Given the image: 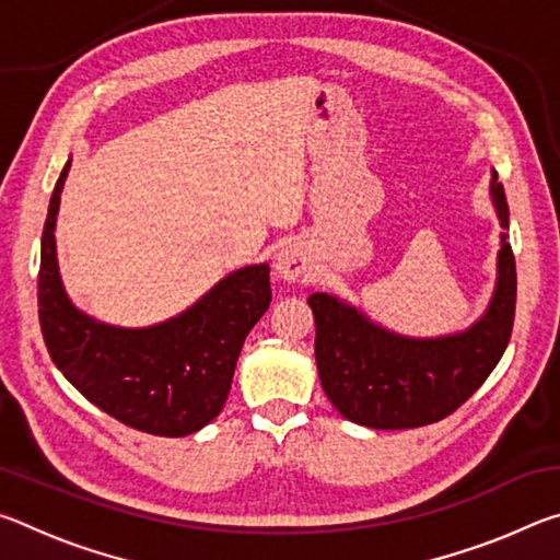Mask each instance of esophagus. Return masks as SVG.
<instances>
[{
	"label": "esophagus",
	"mask_w": 560,
	"mask_h": 560,
	"mask_svg": "<svg viewBox=\"0 0 560 560\" xmlns=\"http://www.w3.org/2000/svg\"><path fill=\"white\" fill-rule=\"evenodd\" d=\"M273 271L281 281H299L308 279L311 273V254L303 244H289L273 259Z\"/></svg>",
	"instance_id": "esophagus-1"
}]
</instances>
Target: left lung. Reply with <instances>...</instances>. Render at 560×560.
I'll return each instance as SVG.
<instances>
[{
	"label": "left lung",
	"instance_id": "left-lung-1",
	"mask_svg": "<svg viewBox=\"0 0 560 560\" xmlns=\"http://www.w3.org/2000/svg\"><path fill=\"white\" fill-rule=\"evenodd\" d=\"M491 205L501 224L497 283L485 314L459 334H395L334 293H311L316 365L324 393L346 420L373 430L438 422L479 390L509 346L516 308V264L509 244V205L491 170Z\"/></svg>",
	"mask_w": 560,
	"mask_h": 560
}]
</instances>
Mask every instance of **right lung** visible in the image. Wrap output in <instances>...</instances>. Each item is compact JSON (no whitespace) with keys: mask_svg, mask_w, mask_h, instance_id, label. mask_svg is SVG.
Wrapping results in <instances>:
<instances>
[{"mask_svg":"<svg viewBox=\"0 0 560 560\" xmlns=\"http://www.w3.org/2000/svg\"><path fill=\"white\" fill-rule=\"evenodd\" d=\"M71 158L56 179L42 234L39 320L56 368L118 422L158 438H185L222 412L244 338L267 314L269 264L226 273L167 320L110 326L69 299L56 259V217Z\"/></svg>","mask_w":560,"mask_h":560,"instance_id":"right-lung-1","label":"right lung"}]
</instances>
